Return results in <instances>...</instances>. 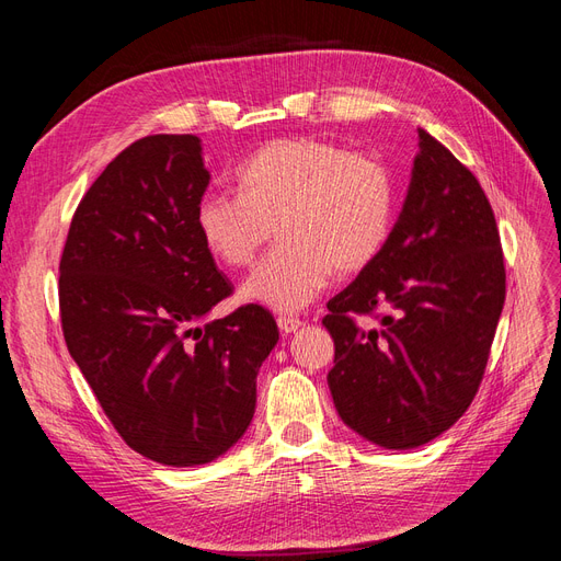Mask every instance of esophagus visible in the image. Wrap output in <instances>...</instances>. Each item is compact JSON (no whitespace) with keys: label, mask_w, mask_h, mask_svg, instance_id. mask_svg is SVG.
<instances>
[{"label":"esophagus","mask_w":561,"mask_h":561,"mask_svg":"<svg viewBox=\"0 0 561 561\" xmlns=\"http://www.w3.org/2000/svg\"><path fill=\"white\" fill-rule=\"evenodd\" d=\"M304 325V322L299 318H293V316H278V328L283 334H295L299 328Z\"/></svg>","instance_id":"esophagus-1"}]
</instances>
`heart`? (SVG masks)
Returning a JSON list of instances; mask_svg holds the SVG:
<instances>
[{
    "label": "heart",
    "mask_w": 561,
    "mask_h": 561,
    "mask_svg": "<svg viewBox=\"0 0 561 561\" xmlns=\"http://www.w3.org/2000/svg\"><path fill=\"white\" fill-rule=\"evenodd\" d=\"M241 194L210 192L198 201L196 227L222 264H252L271 250L241 287L248 301L280 313L299 311L332 274H360L390 239L396 180L369 154L311 138H278L260 147L239 173Z\"/></svg>",
    "instance_id": "heart-1"
}]
</instances>
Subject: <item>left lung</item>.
I'll list each match as a JSON object with an SVG mask.
<instances>
[{"label": "left lung", "instance_id": "8db88e82", "mask_svg": "<svg viewBox=\"0 0 561 561\" xmlns=\"http://www.w3.org/2000/svg\"><path fill=\"white\" fill-rule=\"evenodd\" d=\"M503 301L494 210L468 168L419 128L388 243L322 318L334 339L328 386L339 416L383 449H414L449 431L478 393ZM355 312H378L382 328L360 331Z\"/></svg>", "mask_w": 561, "mask_h": 561}]
</instances>
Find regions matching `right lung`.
<instances>
[{
    "instance_id": "add662e5",
    "label": "right lung",
    "mask_w": 561,
    "mask_h": 561,
    "mask_svg": "<svg viewBox=\"0 0 561 561\" xmlns=\"http://www.w3.org/2000/svg\"><path fill=\"white\" fill-rule=\"evenodd\" d=\"M210 173L196 135L126 147L81 198L60 257L67 351L116 433L163 466H203L245 435L276 320L245 304L196 227Z\"/></svg>"
}]
</instances>
